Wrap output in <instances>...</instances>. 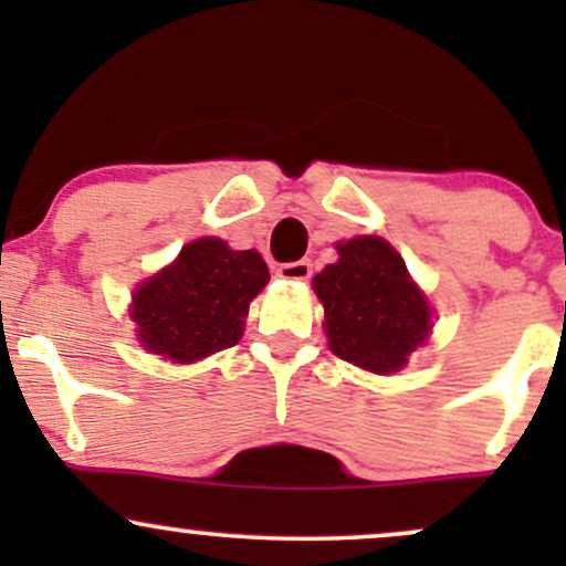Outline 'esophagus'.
<instances>
[{
	"label": "esophagus",
	"instance_id": "1",
	"mask_svg": "<svg viewBox=\"0 0 566 566\" xmlns=\"http://www.w3.org/2000/svg\"><path fill=\"white\" fill-rule=\"evenodd\" d=\"M276 274L287 282H305L311 279V263L308 261H295V263H282L276 269Z\"/></svg>",
	"mask_w": 566,
	"mask_h": 566
}]
</instances>
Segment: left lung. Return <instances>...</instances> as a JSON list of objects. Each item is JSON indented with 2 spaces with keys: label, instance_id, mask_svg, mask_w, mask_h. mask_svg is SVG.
Listing matches in <instances>:
<instances>
[{
  "label": "left lung",
  "instance_id": "8db88e82",
  "mask_svg": "<svg viewBox=\"0 0 566 566\" xmlns=\"http://www.w3.org/2000/svg\"><path fill=\"white\" fill-rule=\"evenodd\" d=\"M337 255L340 261L314 279L329 348L369 373H396L426 340L431 308L386 239H348Z\"/></svg>",
  "mask_w": 566,
  "mask_h": 566
}]
</instances>
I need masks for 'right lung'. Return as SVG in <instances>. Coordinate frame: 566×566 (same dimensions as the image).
Listing matches in <instances>:
<instances>
[{"label":"right lung","instance_id":"add662e5","mask_svg":"<svg viewBox=\"0 0 566 566\" xmlns=\"http://www.w3.org/2000/svg\"><path fill=\"white\" fill-rule=\"evenodd\" d=\"M269 282L255 250H231L205 237L186 244L170 269L140 284L133 319L140 343L165 359L199 361L237 346L250 301Z\"/></svg>","mask_w":566,"mask_h":566}]
</instances>
